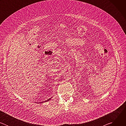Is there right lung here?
Returning a JSON list of instances; mask_svg holds the SVG:
<instances>
[{"label":"right lung","mask_w":126,"mask_h":126,"mask_svg":"<svg viewBox=\"0 0 126 126\" xmlns=\"http://www.w3.org/2000/svg\"><path fill=\"white\" fill-rule=\"evenodd\" d=\"M51 100V98H49V99H48L47 100H46L45 101H44V102H47V101H49V100ZM43 103V102H39V103Z\"/></svg>","instance_id":"add662e5"}]
</instances>
